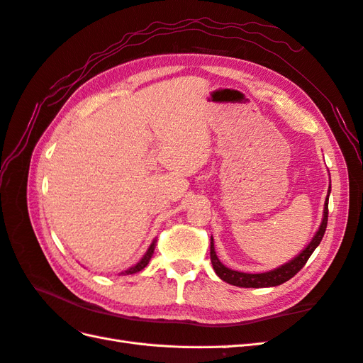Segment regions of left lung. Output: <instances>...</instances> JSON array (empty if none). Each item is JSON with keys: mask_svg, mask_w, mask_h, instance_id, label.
<instances>
[{"mask_svg": "<svg viewBox=\"0 0 363 363\" xmlns=\"http://www.w3.org/2000/svg\"><path fill=\"white\" fill-rule=\"evenodd\" d=\"M330 192H331V179H330V188H328V196L325 199V205H323V217L319 229H317L315 234L313 235L311 242H309L302 252H298L294 259H291L289 262L284 263L279 268H274L267 272H257V274H251V272H240L225 267V264L218 260L217 252L214 248V238L211 235V263L212 268H214L217 276L222 279L223 281L229 285L234 286H240V288H269V286H277L285 284L291 277H294L296 274L305 267V263L308 259L311 257V254L317 246L320 245L326 223H328V199H330Z\"/></svg>", "mask_w": 363, "mask_h": 363, "instance_id": "8db88e82", "label": "left lung"}]
</instances>
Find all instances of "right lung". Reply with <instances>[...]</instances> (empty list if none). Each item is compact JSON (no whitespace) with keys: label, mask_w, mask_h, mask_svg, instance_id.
<instances>
[{"label":"right lung","mask_w":363,"mask_h":363,"mask_svg":"<svg viewBox=\"0 0 363 363\" xmlns=\"http://www.w3.org/2000/svg\"><path fill=\"white\" fill-rule=\"evenodd\" d=\"M155 243H157V240H154L152 243H151V246H149L147 248V251L145 252V255L143 257H141L134 267H130V268H128L126 271H123V272H120L121 276H129V274H135V272H140L141 269L143 268H146V264L149 263V260H151V257H152V254H154V250H155Z\"/></svg>","instance_id":"add662e5"}]
</instances>
